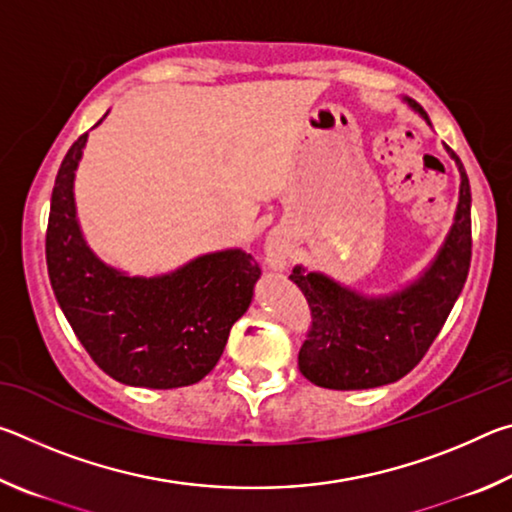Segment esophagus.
Masks as SVG:
<instances>
[{
	"label": "esophagus",
	"mask_w": 512,
	"mask_h": 512,
	"mask_svg": "<svg viewBox=\"0 0 512 512\" xmlns=\"http://www.w3.org/2000/svg\"><path fill=\"white\" fill-rule=\"evenodd\" d=\"M289 257V241L282 232H271L266 239V259L273 268H282Z\"/></svg>",
	"instance_id": "1"
}]
</instances>
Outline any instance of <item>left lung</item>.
Masks as SVG:
<instances>
[{"instance_id":"8db88e82","label":"left lung","mask_w":512,"mask_h":512,"mask_svg":"<svg viewBox=\"0 0 512 512\" xmlns=\"http://www.w3.org/2000/svg\"><path fill=\"white\" fill-rule=\"evenodd\" d=\"M429 121L418 103L409 101ZM461 196L452 232L436 262L411 287L388 298H363L320 273L293 268L289 280L305 293L311 311L307 339L298 354L311 384L332 391H363L402 379L431 348L467 280L472 259V194L463 162Z\"/></svg>"}]
</instances>
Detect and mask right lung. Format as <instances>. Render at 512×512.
Segmentation results:
<instances>
[{"instance_id":"1","label":"right lung","mask_w":512,"mask_h":512,"mask_svg":"<svg viewBox=\"0 0 512 512\" xmlns=\"http://www.w3.org/2000/svg\"><path fill=\"white\" fill-rule=\"evenodd\" d=\"M85 140L88 133L69 146L51 192L45 239L51 289L106 375L142 388L192 386L221 359L262 271L241 250L203 255L149 280L103 264L76 221L74 171Z\"/></svg>"}]
</instances>
